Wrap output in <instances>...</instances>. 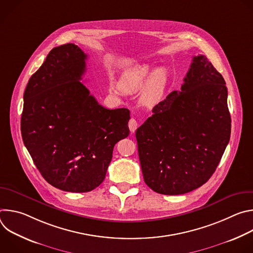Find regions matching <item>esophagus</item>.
Wrapping results in <instances>:
<instances>
[{"instance_id":"34e87169","label":"esophagus","mask_w":253,"mask_h":253,"mask_svg":"<svg viewBox=\"0 0 253 253\" xmlns=\"http://www.w3.org/2000/svg\"><path fill=\"white\" fill-rule=\"evenodd\" d=\"M128 126H129V129H130L131 133H134L136 131L137 127H138V123L134 118H131L128 122Z\"/></svg>"}]
</instances>
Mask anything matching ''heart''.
<instances>
[{
  "instance_id": "obj_1",
  "label": "heart",
  "mask_w": 253,
  "mask_h": 253,
  "mask_svg": "<svg viewBox=\"0 0 253 253\" xmlns=\"http://www.w3.org/2000/svg\"><path fill=\"white\" fill-rule=\"evenodd\" d=\"M169 80L166 68L154 69L148 64L139 65L129 69L123 74L120 87L128 93H135L143 89L140 94V102L146 107L157 106L164 98Z\"/></svg>"
}]
</instances>
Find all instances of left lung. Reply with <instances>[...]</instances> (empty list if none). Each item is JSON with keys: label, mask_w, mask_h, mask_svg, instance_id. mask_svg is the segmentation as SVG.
Segmentation results:
<instances>
[{"label": "left lung", "mask_w": 253, "mask_h": 253, "mask_svg": "<svg viewBox=\"0 0 253 253\" xmlns=\"http://www.w3.org/2000/svg\"><path fill=\"white\" fill-rule=\"evenodd\" d=\"M183 81L181 91L171 92L136 130L144 181L165 195L206 183L231 132L225 81L205 56L193 57Z\"/></svg>", "instance_id": "8db88e82"}]
</instances>
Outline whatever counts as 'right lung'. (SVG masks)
<instances>
[{"label": "right lung", "instance_id": "add662e5", "mask_svg": "<svg viewBox=\"0 0 253 253\" xmlns=\"http://www.w3.org/2000/svg\"><path fill=\"white\" fill-rule=\"evenodd\" d=\"M86 59L75 44L52 49L24 93L25 146L46 181L68 192L98 187L115 144L130 132V111L101 106L80 81Z\"/></svg>", "mask_w": 253, "mask_h": 253}]
</instances>
